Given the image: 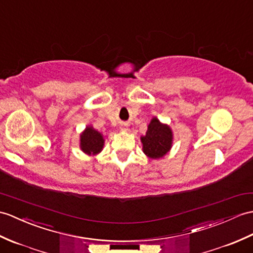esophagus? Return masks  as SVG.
Listing matches in <instances>:
<instances>
[{"mask_svg": "<svg viewBox=\"0 0 253 253\" xmlns=\"http://www.w3.org/2000/svg\"><path fill=\"white\" fill-rule=\"evenodd\" d=\"M121 129H122V130H126V129H127L126 124H122V125H121Z\"/></svg>", "mask_w": 253, "mask_h": 253, "instance_id": "34e87169", "label": "esophagus"}]
</instances>
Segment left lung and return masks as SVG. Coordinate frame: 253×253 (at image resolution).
I'll use <instances>...</instances> for the list:
<instances>
[{
	"label": "left lung",
	"instance_id": "1",
	"mask_svg": "<svg viewBox=\"0 0 253 253\" xmlns=\"http://www.w3.org/2000/svg\"><path fill=\"white\" fill-rule=\"evenodd\" d=\"M143 152L151 158H161L171 148L172 132L167 125H164L156 117L151 121L145 136L141 137Z\"/></svg>",
	"mask_w": 253,
	"mask_h": 253
}]
</instances>
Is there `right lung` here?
<instances>
[{
    "label": "right lung",
    "instance_id": "1",
    "mask_svg": "<svg viewBox=\"0 0 253 253\" xmlns=\"http://www.w3.org/2000/svg\"><path fill=\"white\" fill-rule=\"evenodd\" d=\"M102 134L92 127H87L81 134V149L87 154H97L103 148Z\"/></svg>",
    "mask_w": 253,
    "mask_h": 253
}]
</instances>
